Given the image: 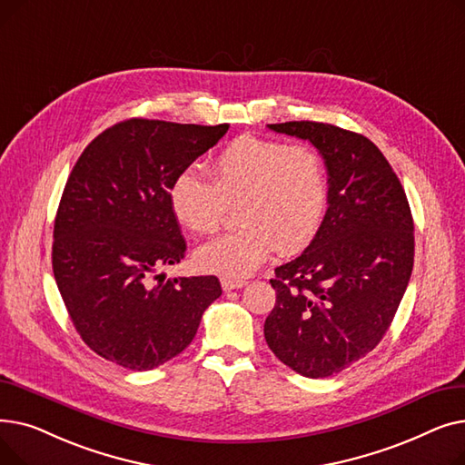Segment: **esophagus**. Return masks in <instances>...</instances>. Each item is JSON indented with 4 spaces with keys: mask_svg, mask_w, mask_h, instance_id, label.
<instances>
[{
    "mask_svg": "<svg viewBox=\"0 0 465 465\" xmlns=\"http://www.w3.org/2000/svg\"><path fill=\"white\" fill-rule=\"evenodd\" d=\"M220 284H223V290L230 292V290H235V288H242L247 284L245 279H232V277H223L220 279Z\"/></svg>",
    "mask_w": 465,
    "mask_h": 465,
    "instance_id": "obj_1",
    "label": "esophagus"
}]
</instances>
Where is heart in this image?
Segmentation results:
<instances>
[{
    "mask_svg": "<svg viewBox=\"0 0 465 465\" xmlns=\"http://www.w3.org/2000/svg\"><path fill=\"white\" fill-rule=\"evenodd\" d=\"M179 171L169 186V203L188 230L209 235L224 223L228 203L239 202V230L195 252L205 272L245 277L279 247L298 252L321 232L328 209V175L322 156L309 144L239 135L211 163Z\"/></svg>",
    "mask_w": 465,
    "mask_h": 465,
    "instance_id": "heart-1",
    "label": "heart"
}]
</instances>
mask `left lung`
Wrapping results in <instances>:
<instances>
[{"label": "left lung", "instance_id": "1", "mask_svg": "<svg viewBox=\"0 0 465 465\" xmlns=\"http://www.w3.org/2000/svg\"><path fill=\"white\" fill-rule=\"evenodd\" d=\"M270 130L321 153L328 211L311 245L275 270L263 335L288 368L324 379L371 352L392 324L412 272L414 224L398 175L368 137L311 120Z\"/></svg>", "mask_w": 465, "mask_h": 465}]
</instances>
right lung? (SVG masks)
<instances>
[{"instance_id":"obj_1","label":"right lung","mask_w":465,"mask_h":465,"mask_svg":"<svg viewBox=\"0 0 465 465\" xmlns=\"http://www.w3.org/2000/svg\"><path fill=\"white\" fill-rule=\"evenodd\" d=\"M228 128L118 122L86 146L65 183L54 279L84 343L122 368L149 371L181 354L223 294L213 275L163 281L158 272L186 252L169 186Z\"/></svg>"}]
</instances>
